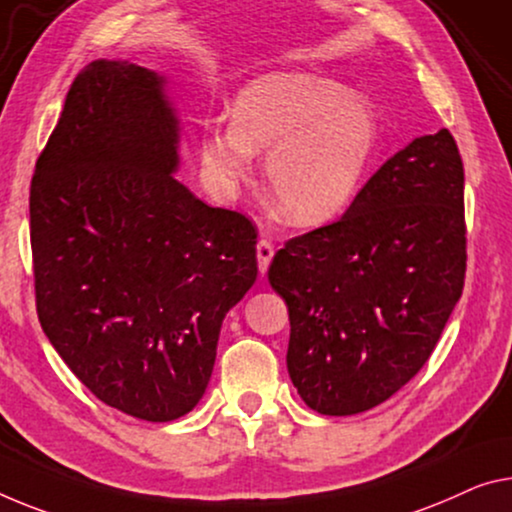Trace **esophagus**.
<instances>
[{
  "label": "esophagus",
  "mask_w": 512,
  "mask_h": 512,
  "mask_svg": "<svg viewBox=\"0 0 512 512\" xmlns=\"http://www.w3.org/2000/svg\"><path fill=\"white\" fill-rule=\"evenodd\" d=\"M272 256H274V245H272V242L270 240H258L256 258H258V270H261V274L267 272Z\"/></svg>",
  "instance_id": "1"
}]
</instances>
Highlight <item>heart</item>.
Returning <instances> with one entry per match:
<instances>
[{
	"label": "heart",
	"instance_id": "heart-1",
	"mask_svg": "<svg viewBox=\"0 0 512 512\" xmlns=\"http://www.w3.org/2000/svg\"><path fill=\"white\" fill-rule=\"evenodd\" d=\"M377 144L373 109L348 86L311 73H270L231 105V125L203 132L201 160L224 190L245 183L265 153L274 210L295 226L320 224L348 206Z\"/></svg>",
	"mask_w": 512,
	"mask_h": 512
}]
</instances>
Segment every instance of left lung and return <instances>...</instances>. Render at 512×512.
I'll list each match as a JSON object with an SVG mask.
<instances>
[{
  "label": "left lung",
  "mask_w": 512,
  "mask_h": 512,
  "mask_svg": "<svg viewBox=\"0 0 512 512\" xmlns=\"http://www.w3.org/2000/svg\"><path fill=\"white\" fill-rule=\"evenodd\" d=\"M467 270L465 169L446 128L416 137L345 215L288 240L267 279L290 318L288 373L311 410L350 416L421 371Z\"/></svg>",
  "instance_id": "1"
}]
</instances>
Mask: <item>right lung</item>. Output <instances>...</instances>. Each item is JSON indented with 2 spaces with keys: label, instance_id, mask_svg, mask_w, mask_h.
Returning <instances> with one entry per match:
<instances>
[{
  "label": "right lung",
  "instance_id": "right-lung-1",
  "mask_svg": "<svg viewBox=\"0 0 512 512\" xmlns=\"http://www.w3.org/2000/svg\"><path fill=\"white\" fill-rule=\"evenodd\" d=\"M178 132L162 75L91 61L29 190L45 336L93 396L155 423L206 393L222 320L258 274L254 224L174 178Z\"/></svg>",
  "mask_w": 512,
  "mask_h": 512
}]
</instances>
